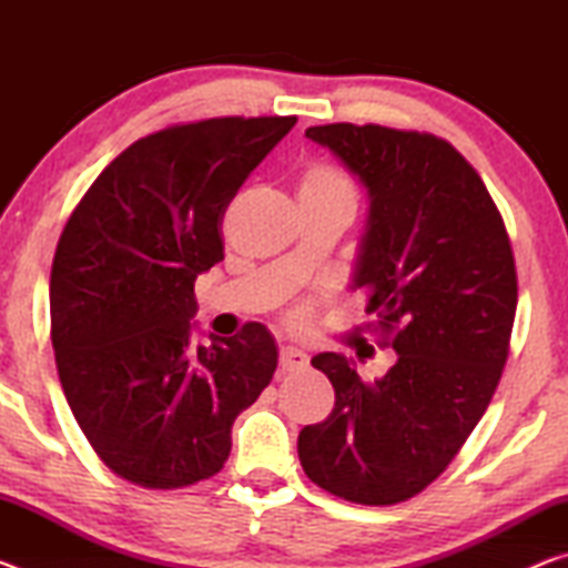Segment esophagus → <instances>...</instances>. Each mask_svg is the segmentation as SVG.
I'll return each instance as SVG.
<instances>
[{
	"label": "esophagus",
	"instance_id": "obj_1",
	"mask_svg": "<svg viewBox=\"0 0 568 568\" xmlns=\"http://www.w3.org/2000/svg\"><path fill=\"white\" fill-rule=\"evenodd\" d=\"M305 365H307V355L301 348H293V345H285V348H281V368L285 373L303 371Z\"/></svg>",
	"mask_w": 568,
	"mask_h": 568
}]
</instances>
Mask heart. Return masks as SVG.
<instances>
[{"label":"heart","instance_id":"obj_1","mask_svg":"<svg viewBox=\"0 0 568 568\" xmlns=\"http://www.w3.org/2000/svg\"><path fill=\"white\" fill-rule=\"evenodd\" d=\"M301 195L318 200H341V203L355 205V187L351 178L335 165H325V162H318V165L305 170L301 180Z\"/></svg>","mask_w":568,"mask_h":568}]
</instances>
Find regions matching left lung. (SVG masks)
Wrapping results in <instances>:
<instances>
[{"mask_svg": "<svg viewBox=\"0 0 568 568\" xmlns=\"http://www.w3.org/2000/svg\"><path fill=\"white\" fill-rule=\"evenodd\" d=\"M368 195L353 291L368 293L396 363L363 383L351 358L311 361L331 378V416L297 456L325 491L363 506L420 494L466 444L501 381L516 315V265L501 213L460 152L434 134L318 124Z\"/></svg>", "mask_w": 568, "mask_h": 568, "instance_id": "left-lung-1", "label": "left lung"}]
</instances>
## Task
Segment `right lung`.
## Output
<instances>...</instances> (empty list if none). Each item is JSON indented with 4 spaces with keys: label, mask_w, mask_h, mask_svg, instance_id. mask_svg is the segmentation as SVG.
<instances>
[{
    "label": "right lung",
    "mask_w": 568,
    "mask_h": 568,
    "mask_svg": "<svg viewBox=\"0 0 568 568\" xmlns=\"http://www.w3.org/2000/svg\"><path fill=\"white\" fill-rule=\"evenodd\" d=\"M297 118H215L148 134L84 192L50 275L64 398L114 474L145 488L215 476L230 428L277 368L261 323L192 345L195 281L223 261L220 223Z\"/></svg>",
    "instance_id": "obj_1"
}]
</instances>
